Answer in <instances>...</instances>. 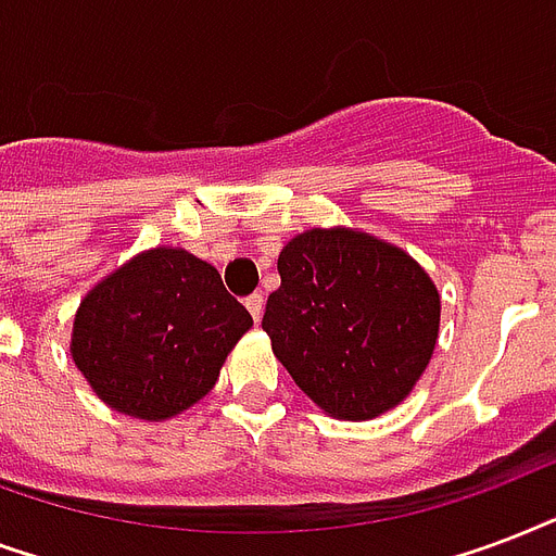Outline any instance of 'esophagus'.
Masks as SVG:
<instances>
[{"mask_svg": "<svg viewBox=\"0 0 556 556\" xmlns=\"http://www.w3.org/2000/svg\"><path fill=\"white\" fill-rule=\"evenodd\" d=\"M247 307L249 313H252V318L261 321V316H264V295H261V292H252V295L247 299Z\"/></svg>", "mask_w": 556, "mask_h": 556, "instance_id": "34e87169", "label": "esophagus"}]
</instances>
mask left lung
Masks as SVG:
<instances>
[{"instance_id": "left-lung-1", "label": "left lung", "mask_w": 556, "mask_h": 556, "mask_svg": "<svg viewBox=\"0 0 556 556\" xmlns=\"http://www.w3.org/2000/svg\"><path fill=\"white\" fill-rule=\"evenodd\" d=\"M261 327L304 394L339 420H371L432 359L441 299L420 266L377 238L313 229L278 255Z\"/></svg>"}]
</instances>
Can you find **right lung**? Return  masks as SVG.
<instances>
[{
	"label": "right lung",
	"instance_id": "obj_1",
	"mask_svg": "<svg viewBox=\"0 0 556 556\" xmlns=\"http://www.w3.org/2000/svg\"><path fill=\"white\" fill-rule=\"evenodd\" d=\"M249 327L214 266L185 249H150L86 295L72 356L106 406L165 420L214 389Z\"/></svg>",
	"mask_w": 556,
	"mask_h": 556
}]
</instances>
